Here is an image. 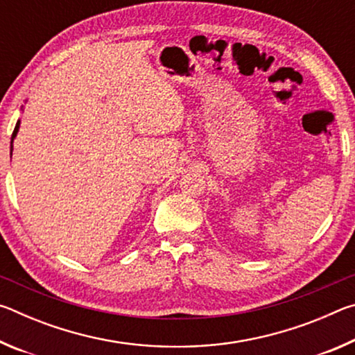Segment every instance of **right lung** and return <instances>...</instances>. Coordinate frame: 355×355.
<instances>
[{"label": "right lung", "mask_w": 355, "mask_h": 355, "mask_svg": "<svg viewBox=\"0 0 355 355\" xmlns=\"http://www.w3.org/2000/svg\"><path fill=\"white\" fill-rule=\"evenodd\" d=\"M19 128H20V120L19 122H17V125H15V128H14V133H12V137H10V155H12V144H14V139H15V136H17V133H19Z\"/></svg>", "instance_id": "right-lung-1"}]
</instances>
